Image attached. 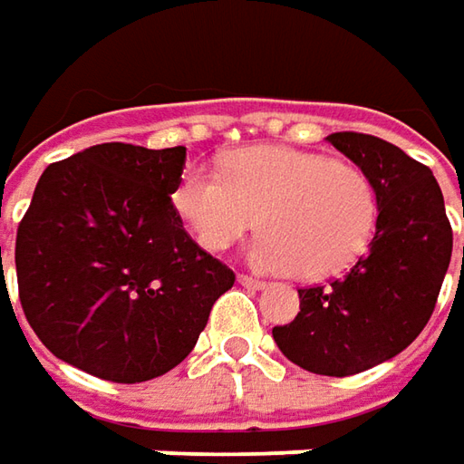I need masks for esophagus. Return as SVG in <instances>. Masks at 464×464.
I'll return each mask as SVG.
<instances>
[{"label": "esophagus", "mask_w": 464, "mask_h": 464, "mask_svg": "<svg viewBox=\"0 0 464 464\" xmlns=\"http://www.w3.org/2000/svg\"><path fill=\"white\" fill-rule=\"evenodd\" d=\"M237 281H240L242 286H247V289H263L266 286V281H260V278H253V276H237Z\"/></svg>", "instance_id": "obj_1"}]
</instances>
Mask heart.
<instances>
[{"label":"heart","mask_w":464,"mask_h":464,"mask_svg":"<svg viewBox=\"0 0 464 464\" xmlns=\"http://www.w3.org/2000/svg\"><path fill=\"white\" fill-rule=\"evenodd\" d=\"M175 208L196 240L222 253L250 229L263 271L325 278L364 256L377 229L380 198L364 169L320 152L250 147L224 162V175L190 168L175 188Z\"/></svg>","instance_id":"heart-1"}]
</instances>
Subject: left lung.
<instances>
[{
    "instance_id": "1",
    "label": "left lung",
    "mask_w": 464,
    "mask_h": 464,
    "mask_svg": "<svg viewBox=\"0 0 464 464\" xmlns=\"http://www.w3.org/2000/svg\"><path fill=\"white\" fill-rule=\"evenodd\" d=\"M328 141L374 180L377 229L346 276L299 289V312L274 328V341L312 374L348 377L398 356L426 328L452 258V227L434 172L401 147L356 131Z\"/></svg>"
}]
</instances>
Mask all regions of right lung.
<instances>
[{
	"label": "right lung",
	"instance_id": "add662e5",
	"mask_svg": "<svg viewBox=\"0 0 464 464\" xmlns=\"http://www.w3.org/2000/svg\"><path fill=\"white\" fill-rule=\"evenodd\" d=\"M186 147L98 144L44 169L17 227L30 328L53 356L147 382L193 351L235 274L190 240L172 193Z\"/></svg>",
	"mask_w": 464,
	"mask_h": 464
}]
</instances>
